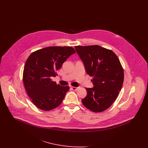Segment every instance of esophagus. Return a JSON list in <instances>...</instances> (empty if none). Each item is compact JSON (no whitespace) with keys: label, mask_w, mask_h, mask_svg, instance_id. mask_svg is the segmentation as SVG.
Returning a JSON list of instances; mask_svg holds the SVG:
<instances>
[{"label":"esophagus","mask_w":148,"mask_h":148,"mask_svg":"<svg viewBox=\"0 0 148 148\" xmlns=\"http://www.w3.org/2000/svg\"><path fill=\"white\" fill-rule=\"evenodd\" d=\"M71 89L73 90H74V91H76V90H77V87H74V86H71Z\"/></svg>","instance_id":"obj_1"}]
</instances>
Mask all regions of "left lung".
<instances>
[{"mask_svg": "<svg viewBox=\"0 0 148 148\" xmlns=\"http://www.w3.org/2000/svg\"><path fill=\"white\" fill-rule=\"evenodd\" d=\"M86 73L92 77V88H86L83 105L93 112H102L113 104L124 82V71L118 56L99 45L75 46Z\"/></svg>", "mask_w": 148, "mask_h": 148, "instance_id": "8db88e82", "label": "left lung"}]
</instances>
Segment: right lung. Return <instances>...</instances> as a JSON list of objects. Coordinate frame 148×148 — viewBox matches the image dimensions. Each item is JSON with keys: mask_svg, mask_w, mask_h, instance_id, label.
I'll return each mask as SVG.
<instances>
[{"mask_svg": "<svg viewBox=\"0 0 148 148\" xmlns=\"http://www.w3.org/2000/svg\"><path fill=\"white\" fill-rule=\"evenodd\" d=\"M75 52L71 47H49L29 56L24 65L23 80L29 98L37 108L49 111L61 104L69 87L57 84L51 78L57 75L56 71Z\"/></svg>", "mask_w": 148, "mask_h": 148, "instance_id": "right-lung-1", "label": "right lung"}]
</instances>
